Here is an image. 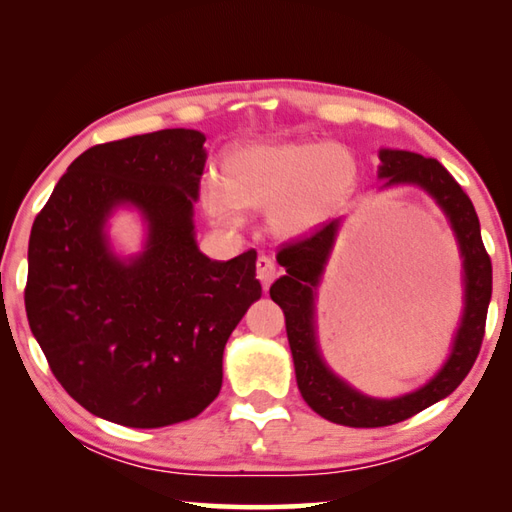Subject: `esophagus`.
<instances>
[{"label":"esophagus","instance_id":"obj_1","mask_svg":"<svg viewBox=\"0 0 512 512\" xmlns=\"http://www.w3.org/2000/svg\"><path fill=\"white\" fill-rule=\"evenodd\" d=\"M256 276H258V281L263 283V288H270V283L276 279V276H279V267H276V263L270 256H258Z\"/></svg>","mask_w":512,"mask_h":512}]
</instances>
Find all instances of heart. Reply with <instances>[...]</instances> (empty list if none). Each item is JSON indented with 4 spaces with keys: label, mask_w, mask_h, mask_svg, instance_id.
<instances>
[{
    "label": "heart",
    "mask_w": 512,
    "mask_h": 512,
    "mask_svg": "<svg viewBox=\"0 0 512 512\" xmlns=\"http://www.w3.org/2000/svg\"><path fill=\"white\" fill-rule=\"evenodd\" d=\"M360 182V159L342 143L290 141L233 148L220 161V184L202 188L204 211L238 227L240 209L270 211L274 236H308L351 202Z\"/></svg>",
    "instance_id": "obj_1"
}]
</instances>
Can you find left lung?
I'll use <instances>...</instances> for the list:
<instances>
[{"label":"left lung","instance_id":"obj_1","mask_svg":"<svg viewBox=\"0 0 512 512\" xmlns=\"http://www.w3.org/2000/svg\"><path fill=\"white\" fill-rule=\"evenodd\" d=\"M380 161L378 177L384 179V188L396 184L425 188L450 220L463 258L465 308L450 357L425 387L393 400L369 398L328 369L321 360L315 335L317 288L342 220H330L312 236L285 245L276 256L279 265L285 267V276L272 285L270 297L285 315L299 391L321 418L346 427L396 425L450 396L477 360L492 294V263L483 247L477 211L459 182L447 173L441 161L416 152L380 150Z\"/></svg>","mask_w":512,"mask_h":512}]
</instances>
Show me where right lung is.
<instances>
[{"mask_svg": "<svg viewBox=\"0 0 512 512\" xmlns=\"http://www.w3.org/2000/svg\"><path fill=\"white\" fill-rule=\"evenodd\" d=\"M206 137L159 130L98 143L71 161L33 222L24 303L51 373L89 414L125 427L195 418L218 398L222 353L261 299L256 251L211 261L197 249ZM134 205L149 224L132 259L104 222Z\"/></svg>", "mask_w": 512, "mask_h": 512, "instance_id": "1", "label": "right lung"}]
</instances>
